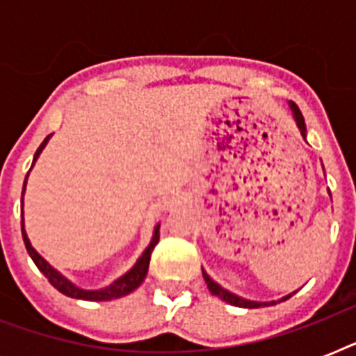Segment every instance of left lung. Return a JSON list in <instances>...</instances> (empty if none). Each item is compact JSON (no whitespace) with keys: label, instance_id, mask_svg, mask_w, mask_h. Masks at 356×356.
Listing matches in <instances>:
<instances>
[{"label":"left lung","instance_id":"obj_1","mask_svg":"<svg viewBox=\"0 0 356 356\" xmlns=\"http://www.w3.org/2000/svg\"><path fill=\"white\" fill-rule=\"evenodd\" d=\"M290 107H292L293 111V118H296V122H298V127L299 131H301V136H307V127H305V120H303V114H301V111H299V107L296 105V103H290ZM203 277H205V282L207 286H209V290H211L214 296H218V298L222 299V301H225V303H231L234 305V307H242V309H259V307H270V305H275L273 301L271 303H257V301H248V299L243 298H238V296H234V293L227 292L225 288H222L218 282H214L211 279V277L207 275L205 271H203ZM288 298H292V293L290 296H286V298H282V301H286Z\"/></svg>","mask_w":356,"mask_h":356}]
</instances>
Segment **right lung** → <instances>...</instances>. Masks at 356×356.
<instances>
[{"label":"right lung","instance_id":"obj_1","mask_svg":"<svg viewBox=\"0 0 356 356\" xmlns=\"http://www.w3.org/2000/svg\"><path fill=\"white\" fill-rule=\"evenodd\" d=\"M49 136H51V134H47L46 140H44V142L40 144V147L36 149L35 159H33V164H35V161L38 159V155H40V151L44 149V145L47 144ZM25 181H27V177H25ZM24 190H25V184H24ZM22 236H24L25 249H27V253H29V257L36 264V268H38V270H40L44 275H46L47 281L51 282L53 286L57 288L58 292L64 293V296H68V298L85 299V301H111V299L127 296V293H131L133 290H136V288L142 284V281H144L145 275H147V268H149L151 251H153V248H155L156 242H159V225L155 227V234H153V240H151L149 248L145 249L144 253H142V257L136 260V264H134L133 268H131V270L125 273V275L120 277L118 281H114L111 286L102 288V290H81V288H77L75 284H72L68 279H64V277L60 275L57 270H53L51 266L47 264L46 260L42 259L40 254L36 253L35 249H33V245H31L29 238H27V234H25V231H24V220H22Z\"/></svg>","mask_w":356,"mask_h":356}]
</instances>
